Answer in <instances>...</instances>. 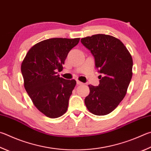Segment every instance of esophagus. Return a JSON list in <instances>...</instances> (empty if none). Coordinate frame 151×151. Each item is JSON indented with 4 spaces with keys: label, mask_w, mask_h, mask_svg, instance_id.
<instances>
[{
    "label": "esophagus",
    "mask_w": 151,
    "mask_h": 151,
    "mask_svg": "<svg viewBox=\"0 0 151 151\" xmlns=\"http://www.w3.org/2000/svg\"><path fill=\"white\" fill-rule=\"evenodd\" d=\"M76 84H77L78 85H82V84H83V83H82V82L79 81H76Z\"/></svg>",
    "instance_id": "1"
}]
</instances>
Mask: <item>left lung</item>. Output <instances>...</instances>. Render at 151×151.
<instances>
[{"instance_id": "1", "label": "left lung", "mask_w": 151, "mask_h": 151, "mask_svg": "<svg viewBox=\"0 0 151 151\" xmlns=\"http://www.w3.org/2000/svg\"><path fill=\"white\" fill-rule=\"evenodd\" d=\"M83 45L94 57L100 84L88 85L90 94L84 99L87 109L96 116L114 110L124 98L132 78L133 59L125 46L111 35L96 34L82 38Z\"/></svg>"}]
</instances>
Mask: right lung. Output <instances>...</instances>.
<instances>
[{
	"mask_svg": "<svg viewBox=\"0 0 151 151\" xmlns=\"http://www.w3.org/2000/svg\"><path fill=\"white\" fill-rule=\"evenodd\" d=\"M80 38H51L28 51L21 65L24 88L37 109L50 118L67 111L75 80L59 77L67 55Z\"/></svg>",
	"mask_w": 151,
	"mask_h": 151,
	"instance_id": "1",
	"label": "right lung"
}]
</instances>
